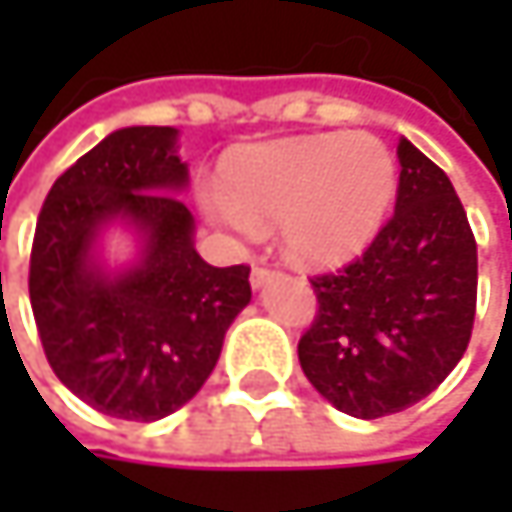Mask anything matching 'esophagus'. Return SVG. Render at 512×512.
<instances>
[{"label":"esophagus","instance_id":"1","mask_svg":"<svg viewBox=\"0 0 512 512\" xmlns=\"http://www.w3.org/2000/svg\"><path fill=\"white\" fill-rule=\"evenodd\" d=\"M272 275H275V272H272L269 266L257 263L255 269H252V287H255V290H260V287H263V284H266V281H269Z\"/></svg>","mask_w":512,"mask_h":512}]
</instances>
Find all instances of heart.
<instances>
[{"mask_svg": "<svg viewBox=\"0 0 512 512\" xmlns=\"http://www.w3.org/2000/svg\"><path fill=\"white\" fill-rule=\"evenodd\" d=\"M397 198V159L373 136H302L237 154L225 186H201V210L234 234L281 225L284 255L338 266L382 231Z\"/></svg>", "mask_w": 512, "mask_h": 512, "instance_id": "heart-1", "label": "heart"}]
</instances>
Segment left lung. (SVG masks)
Returning <instances> with one entry per match:
<instances>
[{"label":"left lung","instance_id":"1","mask_svg":"<svg viewBox=\"0 0 512 512\" xmlns=\"http://www.w3.org/2000/svg\"><path fill=\"white\" fill-rule=\"evenodd\" d=\"M388 225L350 266L311 278L317 317L299 341L308 382L353 418L403 412L433 394L468 347L477 243L448 174L400 139Z\"/></svg>","mask_w":512,"mask_h":512}]
</instances>
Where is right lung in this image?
I'll return each mask as SVG.
<instances>
[{
	"mask_svg": "<svg viewBox=\"0 0 512 512\" xmlns=\"http://www.w3.org/2000/svg\"><path fill=\"white\" fill-rule=\"evenodd\" d=\"M189 168L174 127H124L79 156L41 207L29 299L55 376L88 406L159 421L213 373L225 332L252 302L249 266H210L177 198ZM124 224L140 252L102 260V234Z\"/></svg>",
	"mask_w": 512,
	"mask_h": 512,
	"instance_id": "add662e5",
	"label": "right lung"
}]
</instances>
